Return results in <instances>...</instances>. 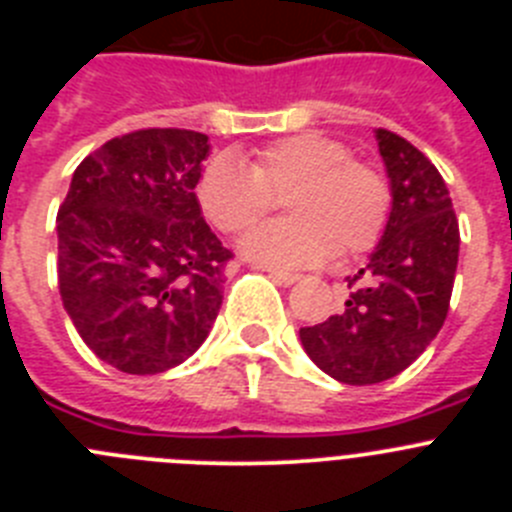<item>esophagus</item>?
Wrapping results in <instances>:
<instances>
[{
  "mask_svg": "<svg viewBox=\"0 0 512 512\" xmlns=\"http://www.w3.org/2000/svg\"><path fill=\"white\" fill-rule=\"evenodd\" d=\"M266 271H269V277L271 279H277L279 284H295V282H300V274H295V271H284V269H269V266H266Z\"/></svg>",
  "mask_w": 512,
  "mask_h": 512,
  "instance_id": "esophagus-1",
  "label": "esophagus"
}]
</instances>
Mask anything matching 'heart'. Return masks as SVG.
Masks as SVG:
<instances>
[{"instance_id": "obj_1", "label": "heart", "mask_w": 512, "mask_h": 512, "mask_svg": "<svg viewBox=\"0 0 512 512\" xmlns=\"http://www.w3.org/2000/svg\"><path fill=\"white\" fill-rule=\"evenodd\" d=\"M284 197L287 220L243 238L246 256L269 266H312L336 253L351 259L374 248L390 223L392 187L372 161L325 133L287 135L253 148L248 166L217 153L202 166L194 200L207 223L225 235L253 228Z\"/></svg>"}]
</instances>
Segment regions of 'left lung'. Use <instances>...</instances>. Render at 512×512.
Wrapping results in <instances>:
<instances>
[{
	"label": "left lung",
	"mask_w": 512,
	"mask_h": 512,
	"mask_svg": "<svg viewBox=\"0 0 512 512\" xmlns=\"http://www.w3.org/2000/svg\"><path fill=\"white\" fill-rule=\"evenodd\" d=\"M374 133L392 182L390 223L369 264L346 277L343 310L300 328L307 356L359 387L397 377L438 336L459 264V220L443 176L402 135Z\"/></svg>",
	"instance_id": "obj_1"
}]
</instances>
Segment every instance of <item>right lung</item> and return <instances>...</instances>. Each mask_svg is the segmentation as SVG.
Segmentation results:
<instances>
[{"label": "right lung", "instance_id": "add662e5", "mask_svg": "<svg viewBox=\"0 0 512 512\" xmlns=\"http://www.w3.org/2000/svg\"><path fill=\"white\" fill-rule=\"evenodd\" d=\"M207 135H117L58 207V289L81 341L125 374H161L202 346L223 305L220 243L194 200Z\"/></svg>", "mask_w": 512, "mask_h": 512}]
</instances>
